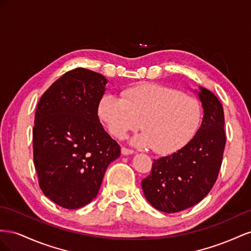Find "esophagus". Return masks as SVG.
<instances>
[{
    "instance_id": "esophagus-1",
    "label": "esophagus",
    "mask_w": 251,
    "mask_h": 251,
    "mask_svg": "<svg viewBox=\"0 0 251 251\" xmlns=\"http://www.w3.org/2000/svg\"><path fill=\"white\" fill-rule=\"evenodd\" d=\"M121 151H122V154H123V155H130V154H132L134 152L132 149H128L126 147H122Z\"/></svg>"
}]
</instances>
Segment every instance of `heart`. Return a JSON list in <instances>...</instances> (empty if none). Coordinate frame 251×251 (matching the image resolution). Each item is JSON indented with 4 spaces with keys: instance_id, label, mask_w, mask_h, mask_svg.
<instances>
[{
    "instance_id": "b5f03b06",
    "label": "heart",
    "mask_w": 251,
    "mask_h": 251,
    "mask_svg": "<svg viewBox=\"0 0 251 251\" xmlns=\"http://www.w3.org/2000/svg\"><path fill=\"white\" fill-rule=\"evenodd\" d=\"M122 97L106 94L98 106L100 118L118 139L141 125L144 131L135 135L132 144L168 154L184 147L198 129L200 103L176 89L143 83L125 89Z\"/></svg>"
}]
</instances>
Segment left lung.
Returning a JSON list of instances; mask_svg holds the SVG:
<instances>
[{
  "mask_svg": "<svg viewBox=\"0 0 251 251\" xmlns=\"http://www.w3.org/2000/svg\"><path fill=\"white\" fill-rule=\"evenodd\" d=\"M195 92L204 112L195 137L176 152L154 160L151 174L142 181L147 201L163 212H178L201 202L216 183L223 160V106L202 86Z\"/></svg>",
  "mask_w": 251,
  "mask_h": 251,
  "instance_id": "8db88e82",
  "label": "left lung"
}]
</instances>
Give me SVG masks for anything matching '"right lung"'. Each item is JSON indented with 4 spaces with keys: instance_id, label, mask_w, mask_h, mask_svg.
<instances>
[{
    "instance_id": "1",
    "label": "right lung",
    "mask_w": 251,
    "mask_h": 251,
    "mask_svg": "<svg viewBox=\"0 0 251 251\" xmlns=\"http://www.w3.org/2000/svg\"><path fill=\"white\" fill-rule=\"evenodd\" d=\"M107 83L101 74L75 68L39 101L32 129L34 167L43 193L64 208L89 204L107 167L121 155L98 116Z\"/></svg>"
}]
</instances>
